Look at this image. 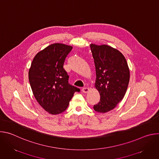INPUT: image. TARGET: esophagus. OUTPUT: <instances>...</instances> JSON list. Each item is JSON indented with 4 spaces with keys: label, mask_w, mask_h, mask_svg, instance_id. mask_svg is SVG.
I'll return each mask as SVG.
<instances>
[{
    "label": "esophagus",
    "mask_w": 159,
    "mask_h": 159,
    "mask_svg": "<svg viewBox=\"0 0 159 159\" xmlns=\"http://www.w3.org/2000/svg\"><path fill=\"white\" fill-rule=\"evenodd\" d=\"M82 91L84 93H87L89 91V88H88V87H84L82 89Z\"/></svg>",
    "instance_id": "obj_1"
}]
</instances>
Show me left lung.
Returning <instances> with one entry per match:
<instances>
[{"label": "left lung", "instance_id": "1", "mask_svg": "<svg viewBox=\"0 0 159 159\" xmlns=\"http://www.w3.org/2000/svg\"><path fill=\"white\" fill-rule=\"evenodd\" d=\"M90 47L96 67L95 87L101 97L94 109L105 113L123 99L129 81V67L119 50L106 44H90Z\"/></svg>", "mask_w": 159, "mask_h": 159}]
</instances>
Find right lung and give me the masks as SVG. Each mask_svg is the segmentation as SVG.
<instances>
[{"mask_svg":"<svg viewBox=\"0 0 159 159\" xmlns=\"http://www.w3.org/2000/svg\"><path fill=\"white\" fill-rule=\"evenodd\" d=\"M72 47L53 43L39 52L29 70V80L33 93L40 106L51 115L66 110L75 92L80 89L69 84L63 69L65 60Z\"/></svg>","mask_w":159,"mask_h":159,"instance_id":"right-lung-1","label":"right lung"}]
</instances>
